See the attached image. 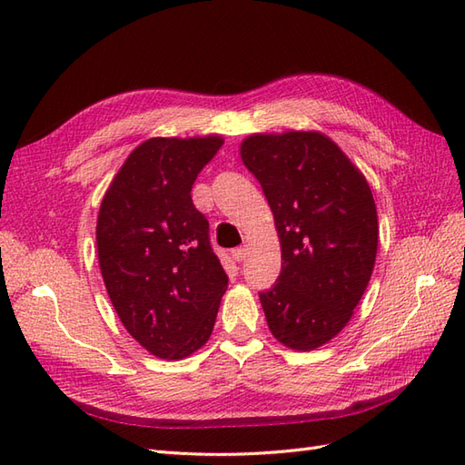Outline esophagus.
<instances>
[{"label":"esophagus","mask_w":465,"mask_h":465,"mask_svg":"<svg viewBox=\"0 0 465 465\" xmlns=\"http://www.w3.org/2000/svg\"><path fill=\"white\" fill-rule=\"evenodd\" d=\"M232 255H233L235 262H243L245 255H248V248H245V245H242V248H235V250L232 252Z\"/></svg>","instance_id":"esophagus-1"}]
</instances>
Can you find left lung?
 I'll return each mask as SVG.
<instances>
[{"label":"left lung","instance_id":"8db88e82","mask_svg":"<svg viewBox=\"0 0 465 465\" xmlns=\"http://www.w3.org/2000/svg\"><path fill=\"white\" fill-rule=\"evenodd\" d=\"M242 162L262 183L282 243V272L260 293L273 338L310 351L335 338L368 288L378 212L363 173L320 132L253 134Z\"/></svg>","mask_w":465,"mask_h":465}]
</instances>
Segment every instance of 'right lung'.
I'll return each instance as SVG.
<instances>
[{"label": "right lung", "instance_id": "add662e5", "mask_svg": "<svg viewBox=\"0 0 465 465\" xmlns=\"http://www.w3.org/2000/svg\"><path fill=\"white\" fill-rule=\"evenodd\" d=\"M220 135L152 137L127 155L100 205L95 240L107 295L124 328L162 360L210 340L227 275L195 210L197 173Z\"/></svg>", "mask_w": 465, "mask_h": 465}]
</instances>
